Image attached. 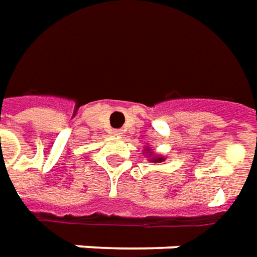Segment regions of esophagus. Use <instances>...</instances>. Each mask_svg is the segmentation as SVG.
Returning a JSON list of instances; mask_svg holds the SVG:
<instances>
[{
	"instance_id": "esophagus-1",
	"label": "esophagus",
	"mask_w": 257,
	"mask_h": 257,
	"mask_svg": "<svg viewBox=\"0 0 257 257\" xmlns=\"http://www.w3.org/2000/svg\"><path fill=\"white\" fill-rule=\"evenodd\" d=\"M112 134L115 135V136H122V129H114Z\"/></svg>"
}]
</instances>
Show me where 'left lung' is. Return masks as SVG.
Wrapping results in <instances>:
<instances>
[{
	"instance_id": "8db88e82",
	"label": "left lung",
	"mask_w": 257,
	"mask_h": 257,
	"mask_svg": "<svg viewBox=\"0 0 257 257\" xmlns=\"http://www.w3.org/2000/svg\"><path fill=\"white\" fill-rule=\"evenodd\" d=\"M143 154H145V157L147 156V160L150 161V163H161V161H164L166 157L164 156H160L154 152V149L152 147L146 146L145 147V150H143Z\"/></svg>"
}]
</instances>
